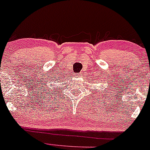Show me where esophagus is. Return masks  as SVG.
I'll list each match as a JSON object with an SVG mask.
<instances>
[{"label":"esophagus","instance_id":"1","mask_svg":"<svg viewBox=\"0 0 150 150\" xmlns=\"http://www.w3.org/2000/svg\"><path fill=\"white\" fill-rule=\"evenodd\" d=\"M76 77H81V74H76Z\"/></svg>","mask_w":150,"mask_h":150}]
</instances>
